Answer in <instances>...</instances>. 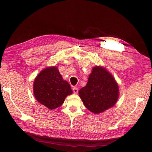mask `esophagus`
Here are the masks:
<instances>
[{
	"instance_id": "34e87169",
	"label": "esophagus",
	"mask_w": 152,
	"mask_h": 152,
	"mask_svg": "<svg viewBox=\"0 0 152 152\" xmlns=\"http://www.w3.org/2000/svg\"><path fill=\"white\" fill-rule=\"evenodd\" d=\"M72 90H73V92H74V94H77L78 92V87H74Z\"/></svg>"
}]
</instances>
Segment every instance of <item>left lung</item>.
<instances>
[{"label":"left lung","mask_w":152,"mask_h":152,"mask_svg":"<svg viewBox=\"0 0 152 152\" xmlns=\"http://www.w3.org/2000/svg\"><path fill=\"white\" fill-rule=\"evenodd\" d=\"M119 95V86L114 77L102 66L92 68L86 85L79 91L84 106L94 114L113 107Z\"/></svg>","instance_id":"1"}]
</instances>
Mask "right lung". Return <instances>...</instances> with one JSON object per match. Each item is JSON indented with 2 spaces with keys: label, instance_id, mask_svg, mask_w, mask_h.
<instances>
[{
  "label": "right lung",
  "instance_id": "right-lung-1",
  "mask_svg": "<svg viewBox=\"0 0 152 152\" xmlns=\"http://www.w3.org/2000/svg\"><path fill=\"white\" fill-rule=\"evenodd\" d=\"M72 92L70 85L64 80L56 66L43 69L36 76L33 83L36 100L50 110L60 107L66 97Z\"/></svg>",
  "mask_w": 152,
  "mask_h": 152
}]
</instances>
